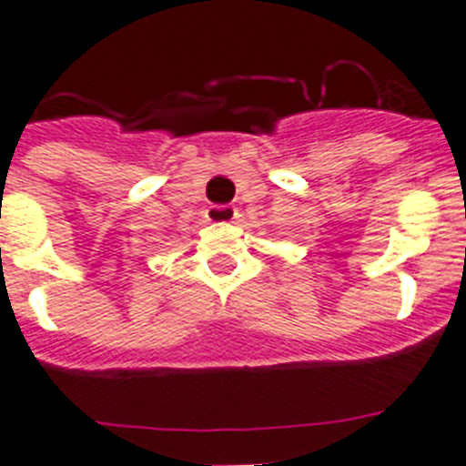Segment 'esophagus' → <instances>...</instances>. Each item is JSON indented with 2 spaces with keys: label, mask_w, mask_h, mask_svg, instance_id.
<instances>
[{
  "label": "esophagus",
  "mask_w": 466,
  "mask_h": 466,
  "mask_svg": "<svg viewBox=\"0 0 466 466\" xmlns=\"http://www.w3.org/2000/svg\"><path fill=\"white\" fill-rule=\"evenodd\" d=\"M240 214H238V209L233 208V205H212V208L208 209V219L212 221V224H230V221H236Z\"/></svg>",
  "instance_id": "34e87169"
}]
</instances>
